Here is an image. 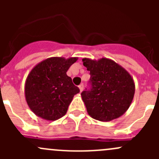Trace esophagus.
Masks as SVG:
<instances>
[{"instance_id": "1", "label": "esophagus", "mask_w": 159, "mask_h": 159, "mask_svg": "<svg viewBox=\"0 0 159 159\" xmlns=\"http://www.w3.org/2000/svg\"><path fill=\"white\" fill-rule=\"evenodd\" d=\"M78 87H79L80 92H81V91H83V89H84V85H83V84H80V85L78 86Z\"/></svg>"}]
</instances>
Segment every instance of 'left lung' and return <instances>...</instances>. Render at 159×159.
I'll return each instance as SVG.
<instances>
[{
    "label": "left lung",
    "instance_id": "left-lung-1",
    "mask_svg": "<svg viewBox=\"0 0 159 159\" xmlns=\"http://www.w3.org/2000/svg\"><path fill=\"white\" fill-rule=\"evenodd\" d=\"M90 71L91 89L81 94L88 113L101 121H110L122 115L132 102L135 85L123 67L106 57L82 59Z\"/></svg>",
    "mask_w": 159,
    "mask_h": 159
}]
</instances>
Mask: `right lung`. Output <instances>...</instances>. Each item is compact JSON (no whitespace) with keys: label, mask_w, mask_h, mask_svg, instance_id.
I'll return each mask as SVG.
<instances>
[{"label":"right lung","mask_w":159,"mask_h":159,"mask_svg":"<svg viewBox=\"0 0 159 159\" xmlns=\"http://www.w3.org/2000/svg\"><path fill=\"white\" fill-rule=\"evenodd\" d=\"M78 57H52L35 65L27 77L25 95L30 109L40 118L55 121L67 113L80 90L66 72Z\"/></svg>","instance_id":"add662e5"}]
</instances>
